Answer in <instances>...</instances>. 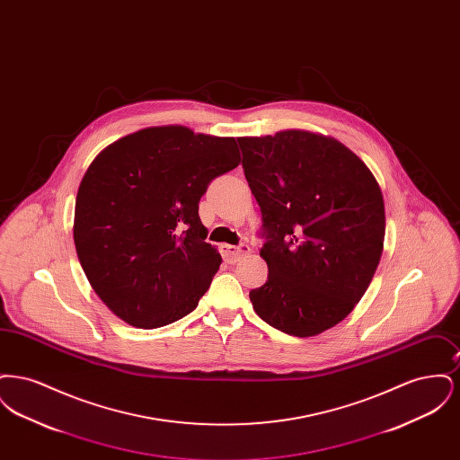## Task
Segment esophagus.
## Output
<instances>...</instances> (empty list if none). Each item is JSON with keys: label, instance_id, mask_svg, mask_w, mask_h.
<instances>
[{"label": "esophagus", "instance_id": "esophagus-1", "mask_svg": "<svg viewBox=\"0 0 460 460\" xmlns=\"http://www.w3.org/2000/svg\"><path fill=\"white\" fill-rule=\"evenodd\" d=\"M250 252V246L248 244H244V243H241L238 246H234V244H220V253H222V257H224V261L229 263H234L236 261H240L243 255H246Z\"/></svg>", "mask_w": 460, "mask_h": 460}]
</instances>
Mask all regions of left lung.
Segmentation results:
<instances>
[{
	"label": "left lung",
	"mask_w": 460,
	"mask_h": 460,
	"mask_svg": "<svg viewBox=\"0 0 460 460\" xmlns=\"http://www.w3.org/2000/svg\"><path fill=\"white\" fill-rule=\"evenodd\" d=\"M243 171L262 212L265 285L259 317L315 336L358 304L383 253L385 203L367 165L340 141L306 131L238 137Z\"/></svg>",
	"instance_id": "1"
}]
</instances>
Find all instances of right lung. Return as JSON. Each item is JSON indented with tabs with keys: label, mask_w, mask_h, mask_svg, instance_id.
<instances>
[{
	"label": "right lung",
	"mask_w": 460,
	"mask_h": 460,
	"mask_svg": "<svg viewBox=\"0 0 460 460\" xmlns=\"http://www.w3.org/2000/svg\"><path fill=\"white\" fill-rule=\"evenodd\" d=\"M240 162L234 137L182 126L134 132L93 160L75 198L74 243L117 317L154 329L197 308L222 262L198 203Z\"/></svg>",
	"instance_id": "right-lung-1"
}]
</instances>
